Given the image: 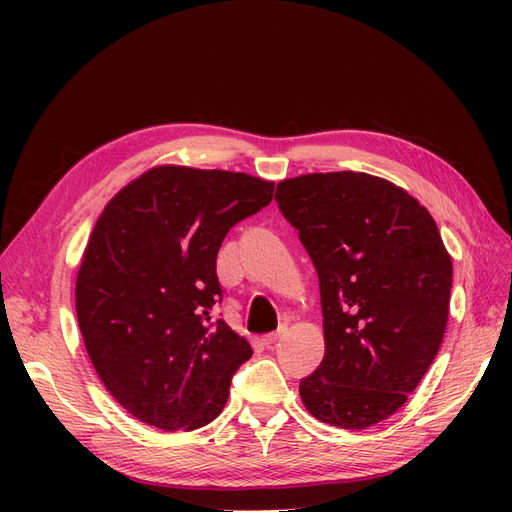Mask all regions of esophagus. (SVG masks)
Instances as JSON below:
<instances>
[{
    "label": "esophagus",
    "mask_w": 512,
    "mask_h": 512,
    "mask_svg": "<svg viewBox=\"0 0 512 512\" xmlns=\"http://www.w3.org/2000/svg\"><path fill=\"white\" fill-rule=\"evenodd\" d=\"M280 339H282V331H275V333L265 335V339H262V342H265L267 348H273L277 342H280Z\"/></svg>",
    "instance_id": "obj_1"
}]
</instances>
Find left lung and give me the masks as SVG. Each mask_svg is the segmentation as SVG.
<instances>
[{"mask_svg":"<svg viewBox=\"0 0 512 512\" xmlns=\"http://www.w3.org/2000/svg\"><path fill=\"white\" fill-rule=\"evenodd\" d=\"M320 280L324 359L299 384L318 421L365 429L395 414L440 350L453 262L431 213L399 185L309 173L277 183Z\"/></svg>","mask_w":512,"mask_h":512,"instance_id":"obj_1","label":"left lung"}]
</instances>
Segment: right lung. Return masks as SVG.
Segmentation results:
<instances>
[{"instance_id": "right-lung-1", "label": "right lung", "mask_w": 512, "mask_h": 512, "mask_svg": "<svg viewBox=\"0 0 512 512\" xmlns=\"http://www.w3.org/2000/svg\"><path fill=\"white\" fill-rule=\"evenodd\" d=\"M273 185L164 164L106 203L76 275V318L106 391L141 423L192 431L224 410L252 346L213 320L215 258L232 226L271 203Z\"/></svg>"}]
</instances>
